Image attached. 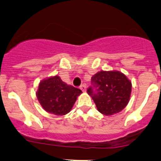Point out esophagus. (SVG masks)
I'll list each match as a JSON object with an SVG mask.
<instances>
[{
	"label": "esophagus",
	"instance_id": "esophagus-1",
	"mask_svg": "<svg viewBox=\"0 0 161 161\" xmlns=\"http://www.w3.org/2000/svg\"><path fill=\"white\" fill-rule=\"evenodd\" d=\"M80 89H81V90H82V92H86V86L84 85V84H83V85L81 86Z\"/></svg>",
	"mask_w": 161,
	"mask_h": 161
}]
</instances>
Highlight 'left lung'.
<instances>
[{"label": "left lung", "mask_w": 161, "mask_h": 161, "mask_svg": "<svg viewBox=\"0 0 161 161\" xmlns=\"http://www.w3.org/2000/svg\"><path fill=\"white\" fill-rule=\"evenodd\" d=\"M92 82L96 90L89 88L87 93L103 115L119 113L130 101L132 84L124 73L116 70L100 71L93 75Z\"/></svg>", "instance_id": "obj_1"}]
</instances>
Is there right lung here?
Returning <instances> with one entry per match:
<instances>
[{
  "label": "right lung",
  "mask_w": 161,
  "mask_h": 161,
  "mask_svg": "<svg viewBox=\"0 0 161 161\" xmlns=\"http://www.w3.org/2000/svg\"><path fill=\"white\" fill-rule=\"evenodd\" d=\"M82 90L63 82L54 75L39 82L36 96L43 109L56 115H64L71 112Z\"/></svg>",
  "instance_id": "add662e5"
}]
</instances>
